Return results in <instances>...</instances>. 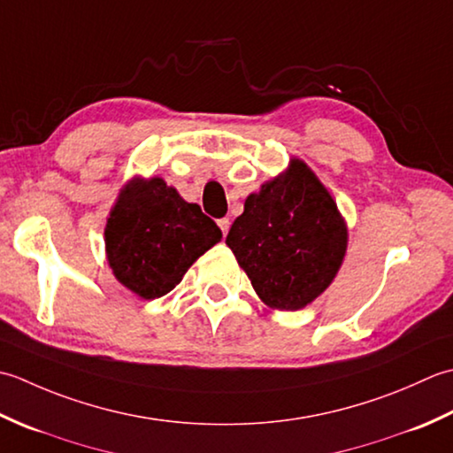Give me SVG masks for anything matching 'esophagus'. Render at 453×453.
<instances>
[{
    "label": "esophagus",
    "instance_id": "esophagus-1",
    "mask_svg": "<svg viewBox=\"0 0 453 453\" xmlns=\"http://www.w3.org/2000/svg\"><path fill=\"white\" fill-rule=\"evenodd\" d=\"M219 226L223 230V234H228V228H230V220L228 219H219Z\"/></svg>",
    "mask_w": 453,
    "mask_h": 453
}]
</instances>
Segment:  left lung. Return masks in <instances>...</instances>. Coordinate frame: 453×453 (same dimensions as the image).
<instances>
[{
    "instance_id": "obj_1",
    "label": "left lung",
    "mask_w": 453,
    "mask_h": 453,
    "mask_svg": "<svg viewBox=\"0 0 453 453\" xmlns=\"http://www.w3.org/2000/svg\"><path fill=\"white\" fill-rule=\"evenodd\" d=\"M226 244L267 307L299 311L328 289L348 250L334 197L299 158L244 201Z\"/></svg>"
}]
</instances>
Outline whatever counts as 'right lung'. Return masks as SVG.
Segmentation results:
<instances>
[{"mask_svg": "<svg viewBox=\"0 0 453 453\" xmlns=\"http://www.w3.org/2000/svg\"><path fill=\"white\" fill-rule=\"evenodd\" d=\"M104 234L115 280L141 299L170 293L193 262L223 238L197 203H188L162 178L128 180Z\"/></svg>", "mask_w": 453, "mask_h": 453, "instance_id": "right-lung-1", "label": "right lung"}]
</instances>
